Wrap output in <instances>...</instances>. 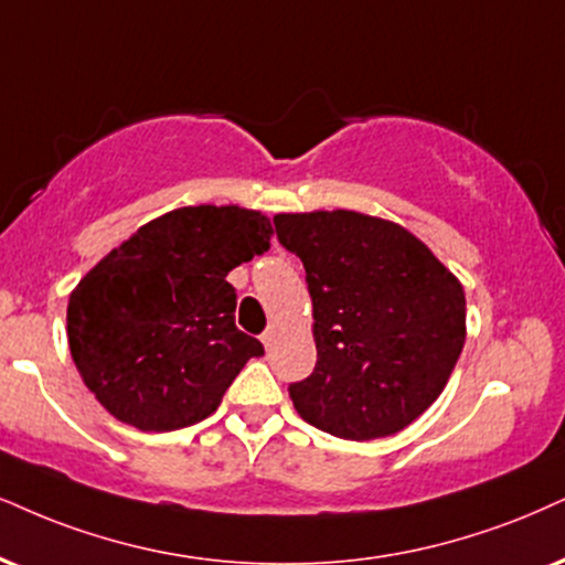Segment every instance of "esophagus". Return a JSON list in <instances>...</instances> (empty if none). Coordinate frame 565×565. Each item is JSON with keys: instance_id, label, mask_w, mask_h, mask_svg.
<instances>
[{"instance_id": "1", "label": "esophagus", "mask_w": 565, "mask_h": 565, "mask_svg": "<svg viewBox=\"0 0 565 565\" xmlns=\"http://www.w3.org/2000/svg\"><path fill=\"white\" fill-rule=\"evenodd\" d=\"M275 340H277V327H267V330L262 332V343H264V348H267V351H269V348L275 345Z\"/></svg>"}]
</instances>
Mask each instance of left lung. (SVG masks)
<instances>
[{
	"mask_svg": "<svg viewBox=\"0 0 565 565\" xmlns=\"http://www.w3.org/2000/svg\"><path fill=\"white\" fill-rule=\"evenodd\" d=\"M275 230L315 303L317 366L288 387L301 419L345 440L419 419L461 356V282L406 227L369 214H277Z\"/></svg>",
	"mask_w": 565,
	"mask_h": 565,
	"instance_id": "8db88e82",
	"label": "left lung"
}]
</instances>
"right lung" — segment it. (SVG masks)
<instances>
[{"label": "right lung", "mask_w": 565, "mask_h": 565, "mask_svg": "<svg viewBox=\"0 0 565 565\" xmlns=\"http://www.w3.org/2000/svg\"><path fill=\"white\" fill-rule=\"evenodd\" d=\"M271 225L241 206H183L146 222L70 294L67 343L115 419L143 431L217 411L264 345L235 327L227 271L269 248Z\"/></svg>", "instance_id": "right-lung-1"}]
</instances>
